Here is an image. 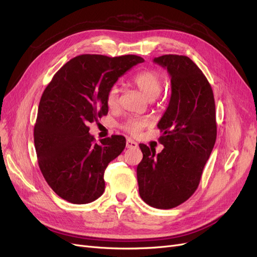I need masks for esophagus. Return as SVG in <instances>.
Listing matches in <instances>:
<instances>
[{
	"instance_id": "esophagus-1",
	"label": "esophagus",
	"mask_w": 257,
	"mask_h": 257,
	"mask_svg": "<svg viewBox=\"0 0 257 257\" xmlns=\"http://www.w3.org/2000/svg\"><path fill=\"white\" fill-rule=\"evenodd\" d=\"M137 147H138V144L136 142L132 141L131 138L126 139V148H131V149H136Z\"/></svg>"
}]
</instances>
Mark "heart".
Instances as JSON below:
<instances>
[{
    "label": "heart",
    "instance_id": "1",
    "mask_svg": "<svg viewBox=\"0 0 257 257\" xmlns=\"http://www.w3.org/2000/svg\"><path fill=\"white\" fill-rule=\"evenodd\" d=\"M134 83L136 87L142 91L143 94L148 99L157 98L162 91L163 81L161 76L154 71H145L138 73L134 78ZM119 87L118 85H112L108 90L106 95V104L110 108L114 109L119 104ZM150 124V120L145 116H131L121 124V128L133 136H137L141 132Z\"/></svg>",
    "mask_w": 257,
    "mask_h": 257
}]
</instances>
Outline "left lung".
<instances>
[{
  "label": "left lung",
  "instance_id": "left-lung-1",
  "mask_svg": "<svg viewBox=\"0 0 257 257\" xmlns=\"http://www.w3.org/2000/svg\"><path fill=\"white\" fill-rule=\"evenodd\" d=\"M167 69L172 96L158 123L162 152L139 145L144 154L137 166L139 195L151 207L175 208L196 191L216 139L215 104L211 85L185 56L153 59Z\"/></svg>",
  "mask_w": 257,
  "mask_h": 257
}]
</instances>
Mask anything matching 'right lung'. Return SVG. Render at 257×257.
I'll list each match as a JSON object with an SVG mask.
<instances>
[{
    "mask_svg": "<svg viewBox=\"0 0 257 257\" xmlns=\"http://www.w3.org/2000/svg\"><path fill=\"white\" fill-rule=\"evenodd\" d=\"M144 61L134 54H81L62 66L45 89L34 126L38 165L50 188L68 203L89 204L104 193L105 169L126 142L112 135L95 144L88 124L108 113V90Z\"/></svg>",
    "mask_w": 257,
    "mask_h": 257,
    "instance_id": "obj_1",
    "label": "right lung"
}]
</instances>
